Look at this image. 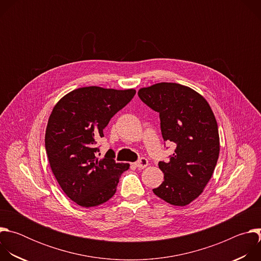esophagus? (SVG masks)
I'll return each instance as SVG.
<instances>
[{
	"label": "esophagus",
	"instance_id": "34e87169",
	"mask_svg": "<svg viewBox=\"0 0 261 261\" xmlns=\"http://www.w3.org/2000/svg\"><path fill=\"white\" fill-rule=\"evenodd\" d=\"M147 163H148L147 159L144 158V157H141V158H139V160H138L137 162L134 163V165H135L137 168H144V167L147 166Z\"/></svg>",
	"mask_w": 261,
	"mask_h": 261
}]
</instances>
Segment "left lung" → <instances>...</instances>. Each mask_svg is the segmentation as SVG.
<instances>
[{
  "mask_svg": "<svg viewBox=\"0 0 261 261\" xmlns=\"http://www.w3.org/2000/svg\"><path fill=\"white\" fill-rule=\"evenodd\" d=\"M138 97L159 113L164 141L176 146L168 162H159L164 181L153 192L172 205H187L202 193L219 158V131L213 111L201 95L178 84L143 88Z\"/></svg>",
  "mask_w": 261,
  "mask_h": 261,
  "instance_id": "8db88e82",
  "label": "left lung"
}]
</instances>
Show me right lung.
<instances>
[{"instance_id": "obj_1", "label": "right lung", "mask_w": 261, "mask_h": 261, "mask_svg": "<svg viewBox=\"0 0 261 261\" xmlns=\"http://www.w3.org/2000/svg\"><path fill=\"white\" fill-rule=\"evenodd\" d=\"M135 90L80 88L64 96L53 109L45 132L50 168L64 193L84 207L106 202L129 168L117 163L108 150L99 158L98 140L110 119L134 97Z\"/></svg>"}]
</instances>
